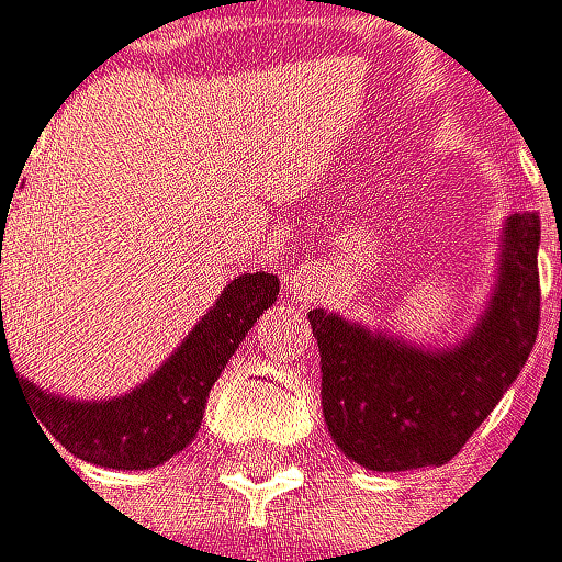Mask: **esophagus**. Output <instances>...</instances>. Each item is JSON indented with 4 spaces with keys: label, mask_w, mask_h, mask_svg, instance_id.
<instances>
[{
    "label": "esophagus",
    "mask_w": 562,
    "mask_h": 562,
    "mask_svg": "<svg viewBox=\"0 0 562 562\" xmlns=\"http://www.w3.org/2000/svg\"><path fill=\"white\" fill-rule=\"evenodd\" d=\"M321 286H324V272L311 262L290 269V276H286V293L293 300H311Z\"/></svg>",
    "instance_id": "obj_1"
}]
</instances>
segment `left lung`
I'll return each mask as SVG.
<instances>
[{
	"mask_svg": "<svg viewBox=\"0 0 562 562\" xmlns=\"http://www.w3.org/2000/svg\"><path fill=\"white\" fill-rule=\"evenodd\" d=\"M307 317L335 446L376 473L442 467L497 407L536 345L539 213L504 224L491 304L452 349H418L321 307Z\"/></svg>",
	"mask_w": 562,
	"mask_h": 562,
	"instance_id": "1",
	"label": "left lung"
}]
</instances>
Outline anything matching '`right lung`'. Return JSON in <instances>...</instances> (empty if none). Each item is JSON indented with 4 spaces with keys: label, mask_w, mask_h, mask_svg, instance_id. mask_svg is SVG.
<instances>
[{
    "label": "right lung",
    "mask_w": 562,
    "mask_h": 562,
    "mask_svg": "<svg viewBox=\"0 0 562 562\" xmlns=\"http://www.w3.org/2000/svg\"><path fill=\"white\" fill-rule=\"evenodd\" d=\"M9 200L13 196L0 200L2 217L9 213L5 210ZM276 296H279L276 276L269 272L238 276L234 283L224 286L217 304L203 314V321L186 335L179 349L155 369V376L113 401H65L44 394L41 386L23 380L5 349L0 300V383L2 369H13V376L23 390V401L37 414L41 435L47 442L65 446L75 459H86V463L110 467V470L161 467L165 459H172L196 439L210 386L217 383L227 359L238 352L241 338L251 331L258 314L276 304Z\"/></svg>",
    "instance_id": "add662e5"
}]
</instances>
